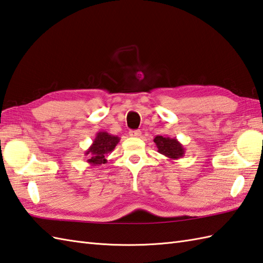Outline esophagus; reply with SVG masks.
Listing matches in <instances>:
<instances>
[{
	"label": "esophagus",
	"mask_w": 263,
	"mask_h": 263,
	"mask_svg": "<svg viewBox=\"0 0 263 263\" xmlns=\"http://www.w3.org/2000/svg\"><path fill=\"white\" fill-rule=\"evenodd\" d=\"M141 135H142V132L139 129L129 130V136H132V137H139Z\"/></svg>",
	"instance_id": "esophagus-1"
}]
</instances>
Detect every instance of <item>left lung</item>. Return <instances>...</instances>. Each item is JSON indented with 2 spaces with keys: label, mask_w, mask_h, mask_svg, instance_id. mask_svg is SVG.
<instances>
[{
  "label": "left lung",
  "mask_w": 263,
  "mask_h": 263,
  "mask_svg": "<svg viewBox=\"0 0 263 263\" xmlns=\"http://www.w3.org/2000/svg\"><path fill=\"white\" fill-rule=\"evenodd\" d=\"M155 143V146L157 147V152L160 154L166 156L170 160H178L184 156L185 149L183 145L181 144L178 139L174 137H167V136H160L157 135L153 139Z\"/></svg>",
  "instance_id": "left-lung-1"
}]
</instances>
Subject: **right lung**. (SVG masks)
Listing matches in <instances>:
<instances>
[{
  "label": "right lung",
  "instance_id": "add662e5",
  "mask_svg": "<svg viewBox=\"0 0 263 263\" xmlns=\"http://www.w3.org/2000/svg\"><path fill=\"white\" fill-rule=\"evenodd\" d=\"M119 141L120 138L118 136L111 135L107 132L97 133L91 146L84 153L87 156V163L92 166L106 164L107 156L115 149Z\"/></svg>",
  "mask_w": 263,
  "mask_h": 263
}]
</instances>
